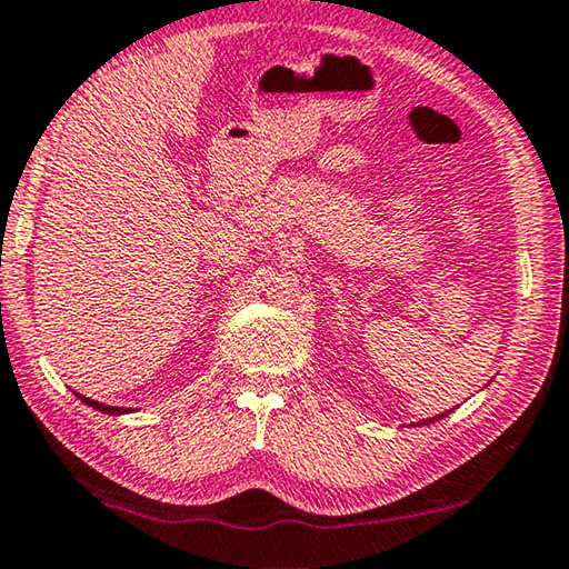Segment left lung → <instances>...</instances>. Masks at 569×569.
Returning a JSON list of instances; mask_svg holds the SVG:
<instances>
[{
    "label": "left lung",
    "mask_w": 569,
    "mask_h": 569,
    "mask_svg": "<svg viewBox=\"0 0 569 569\" xmlns=\"http://www.w3.org/2000/svg\"><path fill=\"white\" fill-rule=\"evenodd\" d=\"M443 416H448V411L446 413H438V416H433V418H426V421L423 423H436V421H441V418Z\"/></svg>",
    "instance_id": "left-lung-1"
}]
</instances>
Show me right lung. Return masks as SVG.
<instances>
[{
    "label": "right lung",
    "instance_id": "1",
    "mask_svg": "<svg viewBox=\"0 0 569 569\" xmlns=\"http://www.w3.org/2000/svg\"><path fill=\"white\" fill-rule=\"evenodd\" d=\"M79 399L83 401V403H89L91 409H96V411H101V413H111V416H118V413H126V411H121L118 409V406H106V403H99V401H93V399H86V396H81V393H77Z\"/></svg>",
    "mask_w": 569,
    "mask_h": 569
}]
</instances>
